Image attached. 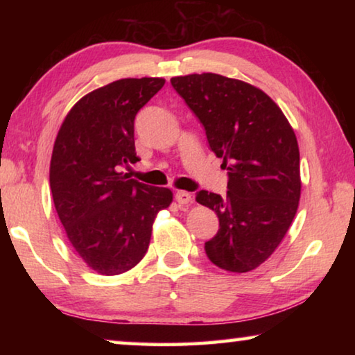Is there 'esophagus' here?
<instances>
[{"label": "esophagus", "instance_id": "esophagus-1", "mask_svg": "<svg viewBox=\"0 0 355 355\" xmlns=\"http://www.w3.org/2000/svg\"><path fill=\"white\" fill-rule=\"evenodd\" d=\"M175 200L180 203V205H189V203H192V196L186 191H177Z\"/></svg>", "mask_w": 355, "mask_h": 355}]
</instances>
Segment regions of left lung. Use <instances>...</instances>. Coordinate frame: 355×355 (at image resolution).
Returning <instances> with one entry per match:
<instances>
[{
	"label": "left lung",
	"instance_id": "left-lung-1",
	"mask_svg": "<svg viewBox=\"0 0 355 355\" xmlns=\"http://www.w3.org/2000/svg\"><path fill=\"white\" fill-rule=\"evenodd\" d=\"M173 89L205 128L228 173L225 197L199 191L196 200L219 218L207 257L230 272H249L277 249L300 197L296 135L261 89L216 73L175 76Z\"/></svg>",
	"mask_w": 355,
	"mask_h": 355
}]
</instances>
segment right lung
Returning <instances> with one entry per match:
<instances>
[{
  "label": "right lung",
  "mask_w": 355,
  "mask_h": 355,
  "mask_svg": "<svg viewBox=\"0 0 355 355\" xmlns=\"http://www.w3.org/2000/svg\"><path fill=\"white\" fill-rule=\"evenodd\" d=\"M163 78H125L84 95L59 128L50 188L70 244L103 275L130 271L150 244L156 214L172 191L128 178L139 158L135 117L164 86Z\"/></svg>",
  "instance_id": "right-lung-1"
}]
</instances>
